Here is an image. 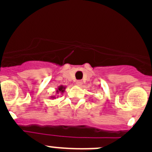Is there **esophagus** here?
Returning a JSON list of instances; mask_svg holds the SVG:
<instances>
[{
  "mask_svg": "<svg viewBox=\"0 0 152 152\" xmlns=\"http://www.w3.org/2000/svg\"><path fill=\"white\" fill-rule=\"evenodd\" d=\"M82 84H83L82 80H77V81H76V84H77V85H78V86H80Z\"/></svg>",
  "mask_w": 152,
  "mask_h": 152,
  "instance_id": "esophagus-1",
  "label": "esophagus"
}]
</instances>
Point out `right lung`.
Listing matches in <instances>:
<instances>
[{"mask_svg":"<svg viewBox=\"0 0 152 152\" xmlns=\"http://www.w3.org/2000/svg\"><path fill=\"white\" fill-rule=\"evenodd\" d=\"M65 88H66V87L65 86H63V85H60L58 87V88L56 89V95L58 94H62L64 92V91H65ZM58 96V95H57V97ZM51 98H52V100H54V99H56V96H51Z\"/></svg>","mask_w":152,"mask_h":152,"instance_id":"1","label":"right lung"}]
</instances>
